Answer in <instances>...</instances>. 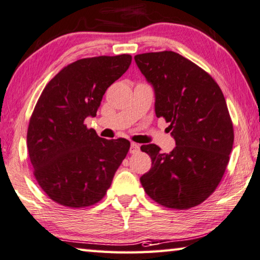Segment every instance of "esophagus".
<instances>
[{
  "label": "esophagus",
  "instance_id": "34e87169",
  "mask_svg": "<svg viewBox=\"0 0 260 260\" xmlns=\"http://www.w3.org/2000/svg\"><path fill=\"white\" fill-rule=\"evenodd\" d=\"M139 150H140V145H138V143H135V142H132L131 148H129V151L132 152V154H135V152H138Z\"/></svg>",
  "mask_w": 260,
  "mask_h": 260
}]
</instances>
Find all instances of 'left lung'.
I'll return each mask as SVG.
<instances>
[{"label":"left lung","instance_id":"1","mask_svg":"<svg viewBox=\"0 0 260 260\" xmlns=\"http://www.w3.org/2000/svg\"><path fill=\"white\" fill-rule=\"evenodd\" d=\"M155 93L156 117L166 118L176 147L156 145L141 150L151 168L140 178L156 203L187 209L203 203L221 182L233 149V122L220 86L211 75L178 53L164 51L134 56Z\"/></svg>","mask_w":260,"mask_h":260}]
</instances>
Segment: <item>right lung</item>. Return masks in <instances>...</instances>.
I'll return each mask as SVG.
<instances>
[{
  "label": "right lung",
  "mask_w": 260,
  "mask_h": 260,
  "mask_svg": "<svg viewBox=\"0 0 260 260\" xmlns=\"http://www.w3.org/2000/svg\"><path fill=\"white\" fill-rule=\"evenodd\" d=\"M131 62L129 54L77 60L41 92L28 125L27 150L37 182L55 203L85 207L111 186L131 143L100 138L84 120L96 117L105 91Z\"/></svg>",
  "instance_id": "right-lung-1"
}]
</instances>
